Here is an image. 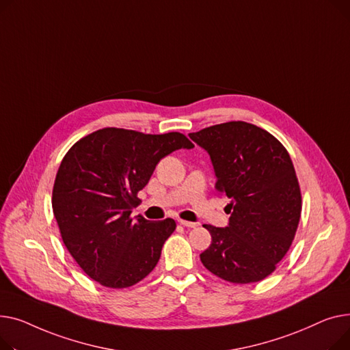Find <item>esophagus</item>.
Wrapping results in <instances>:
<instances>
[{"instance_id": "esophagus-1", "label": "esophagus", "mask_w": 350, "mask_h": 350, "mask_svg": "<svg viewBox=\"0 0 350 350\" xmlns=\"http://www.w3.org/2000/svg\"><path fill=\"white\" fill-rule=\"evenodd\" d=\"M178 221H179V223H180V224L183 226V228H191V229H192V228H196V226H198V224H196V223H193V221H188V220H182V219H179Z\"/></svg>"}]
</instances>
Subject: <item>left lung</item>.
I'll list each match as a JSON object with an SVG mask.
<instances>
[{"instance_id":"8db88e82","label":"left lung","mask_w":350,"mask_h":350,"mask_svg":"<svg viewBox=\"0 0 350 350\" xmlns=\"http://www.w3.org/2000/svg\"><path fill=\"white\" fill-rule=\"evenodd\" d=\"M211 157L216 189L230 203L229 224H204L212 244L200 261L215 275L249 284L270 275L291 247L301 191L290 154L257 126L230 121L189 134Z\"/></svg>"}]
</instances>
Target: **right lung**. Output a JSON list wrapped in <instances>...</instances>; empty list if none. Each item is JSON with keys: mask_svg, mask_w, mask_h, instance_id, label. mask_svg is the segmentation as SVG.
Returning a JSON list of instances; mask_svg holds the SVG:
<instances>
[{"mask_svg": "<svg viewBox=\"0 0 350 350\" xmlns=\"http://www.w3.org/2000/svg\"><path fill=\"white\" fill-rule=\"evenodd\" d=\"M180 148H193L180 133L103 129L79 139L62 159L53 215L66 249L98 284L127 288L154 270L175 220L131 217V211L157 163Z\"/></svg>", "mask_w": 350, "mask_h": 350, "instance_id": "right-lung-1", "label": "right lung"}]
</instances>
